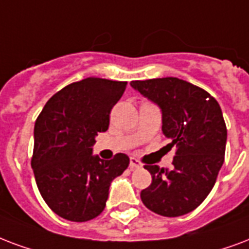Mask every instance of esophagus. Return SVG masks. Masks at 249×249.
Listing matches in <instances>:
<instances>
[{
    "label": "esophagus",
    "mask_w": 249,
    "mask_h": 249,
    "mask_svg": "<svg viewBox=\"0 0 249 249\" xmlns=\"http://www.w3.org/2000/svg\"><path fill=\"white\" fill-rule=\"evenodd\" d=\"M129 166H130V170H136V168H140V167H141V163H140V160H138V159L130 157Z\"/></svg>",
    "instance_id": "obj_1"
}]
</instances>
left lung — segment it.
Here are the masks:
<instances>
[{"mask_svg": "<svg viewBox=\"0 0 249 249\" xmlns=\"http://www.w3.org/2000/svg\"><path fill=\"white\" fill-rule=\"evenodd\" d=\"M132 87L158 104L162 130L176 146L174 168H145L153 181L141 192L146 208L163 217L192 212L213 189L225 160L227 129L221 107L208 91L175 78L133 81Z\"/></svg>", "mask_w": 249, "mask_h": 249, "instance_id": "8db88e82", "label": "left lung"}]
</instances>
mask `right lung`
Wrapping results in <instances>:
<instances>
[{
    "label": "right lung",
    "mask_w": 249,
    "mask_h": 249,
    "mask_svg": "<svg viewBox=\"0 0 249 249\" xmlns=\"http://www.w3.org/2000/svg\"><path fill=\"white\" fill-rule=\"evenodd\" d=\"M126 82L82 79L53 95L37 116L31 166L49 208L64 219L86 222L106 208L111 181L129 166L128 155L111 160L92 155L95 137L106 132L109 113Z\"/></svg>",
    "instance_id": "right-lung-1"
}]
</instances>
